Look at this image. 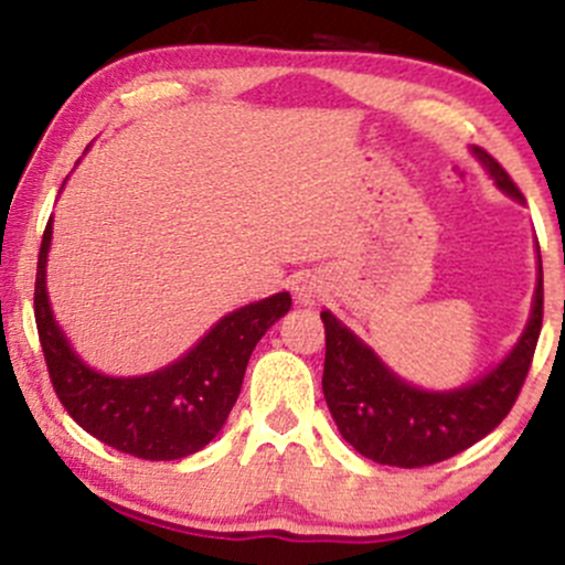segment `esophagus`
I'll return each instance as SVG.
<instances>
[{
    "mask_svg": "<svg viewBox=\"0 0 565 565\" xmlns=\"http://www.w3.org/2000/svg\"><path fill=\"white\" fill-rule=\"evenodd\" d=\"M319 295H322V287H319L315 278H303V281H300V287H298V300H300V303H303V306L317 303Z\"/></svg>",
    "mask_w": 565,
    "mask_h": 565,
    "instance_id": "1",
    "label": "esophagus"
}]
</instances>
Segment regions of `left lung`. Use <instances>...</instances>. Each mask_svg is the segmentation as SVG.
I'll return each instance as SVG.
<instances>
[{"instance_id":"left-lung-1","label":"left lung","mask_w":565,"mask_h":565,"mask_svg":"<svg viewBox=\"0 0 565 565\" xmlns=\"http://www.w3.org/2000/svg\"><path fill=\"white\" fill-rule=\"evenodd\" d=\"M509 196L525 199L509 172L481 147H472ZM544 319V273L539 256L533 311L525 333L503 363L465 388L431 393L413 388L347 330L330 311L324 322L322 391L341 437L377 465L426 467L467 451L511 413L533 363Z\"/></svg>"}]
</instances>
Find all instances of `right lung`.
I'll return each instance as SVG.
<instances>
[{
  "mask_svg": "<svg viewBox=\"0 0 565 565\" xmlns=\"http://www.w3.org/2000/svg\"><path fill=\"white\" fill-rule=\"evenodd\" d=\"M49 246L51 221L38 254L35 322L51 385L67 415L84 431L130 457L172 461L202 451L218 435L241 396L256 341L292 306L289 292L226 315L191 352L161 372L106 377L71 350L54 322L45 292Z\"/></svg>",
  "mask_w": 565,
  "mask_h": 565,
  "instance_id": "1",
  "label": "right lung"
}]
</instances>
